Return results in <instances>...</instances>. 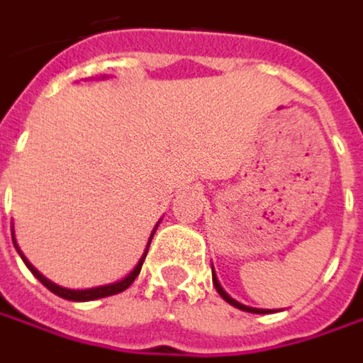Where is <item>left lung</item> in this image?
I'll list each match as a JSON object with an SVG mask.
<instances>
[{
	"mask_svg": "<svg viewBox=\"0 0 363 363\" xmlns=\"http://www.w3.org/2000/svg\"><path fill=\"white\" fill-rule=\"evenodd\" d=\"M213 285H215V289H217V294L227 301V303H231L233 307H237V309H243V311H249V313H267L271 309H255V307H249V306H243V303H239V301H235L231 295H227V291L220 287L219 279H217V275H215V269H213Z\"/></svg>",
	"mask_w": 363,
	"mask_h": 363,
	"instance_id": "1",
	"label": "left lung"
}]
</instances>
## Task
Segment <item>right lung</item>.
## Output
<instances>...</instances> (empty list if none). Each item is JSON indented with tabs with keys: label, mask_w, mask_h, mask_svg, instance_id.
<instances>
[{
	"label": "right lung",
	"mask_w": 363,
	"mask_h": 363,
	"mask_svg": "<svg viewBox=\"0 0 363 363\" xmlns=\"http://www.w3.org/2000/svg\"><path fill=\"white\" fill-rule=\"evenodd\" d=\"M158 227V225H157ZM157 227H155V231H157ZM155 231H152V235H150V239H148V245H146V249H144V255L140 257V261H138V265L132 269L130 273L124 277V279H120V281L116 283H110V285H102V287H92V289H66V287H60V285H56V283H52L50 279H45L44 275L38 271V269L33 267L32 263L26 259V257L21 255V251H19L18 243H16V237H13V245H16V249H18V253L21 255V259H23V263L28 265V269L32 271L33 275L40 279V283L42 285H45L52 294L60 295V297H64V299H69V301H92V299H100V297H108V295H116L120 294V291H124V289H128L132 285V281L138 277V273H140V269H143V263H144V257H146V253H148V247H150V241H152V237H155ZM13 233V231H11Z\"/></svg>",
	"instance_id": "right-lung-1"
}]
</instances>
